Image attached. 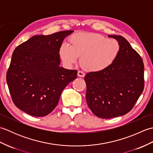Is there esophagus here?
<instances>
[{"label":"esophagus","mask_w":153,"mask_h":153,"mask_svg":"<svg viewBox=\"0 0 153 153\" xmlns=\"http://www.w3.org/2000/svg\"><path fill=\"white\" fill-rule=\"evenodd\" d=\"M85 73L83 72L82 71H78V72H77V76H78L79 77H83L85 76Z\"/></svg>","instance_id":"1"}]
</instances>
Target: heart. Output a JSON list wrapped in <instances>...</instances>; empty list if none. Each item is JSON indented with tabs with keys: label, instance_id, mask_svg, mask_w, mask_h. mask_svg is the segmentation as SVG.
<instances>
[{
	"label": "heart",
	"instance_id": "1",
	"mask_svg": "<svg viewBox=\"0 0 153 153\" xmlns=\"http://www.w3.org/2000/svg\"><path fill=\"white\" fill-rule=\"evenodd\" d=\"M120 45L118 41L98 33H80L70 39V46L62 44L60 56L68 65L76 64L81 57V64L88 71H101L108 67L118 55Z\"/></svg>",
	"mask_w": 153,
	"mask_h": 153
}]
</instances>
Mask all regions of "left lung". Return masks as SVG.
Returning <instances> with one entry per match:
<instances>
[{
  "label": "left lung",
  "instance_id": "obj_1",
  "mask_svg": "<svg viewBox=\"0 0 153 153\" xmlns=\"http://www.w3.org/2000/svg\"><path fill=\"white\" fill-rule=\"evenodd\" d=\"M116 59L105 69L87 73L86 100L93 113L108 119L123 116L134 106L144 89V64L141 56L121 35Z\"/></svg>",
  "mask_w": 153,
  "mask_h": 153
}]
</instances>
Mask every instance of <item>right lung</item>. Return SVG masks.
Returning a JSON list of instances; mask_svg holds the SVG:
<instances>
[{
	"label": "right lung",
	"instance_id": "add662e5",
	"mask_svg": "<svg viewBox=\"0 0 153 153\" xmlns=\"http://www.w3.org/2000/svg\"><path fill=\"white\" fill-rule=\"evenodd\" d=\"M74 31L35 35L13 52L6 82L14 105L31 116L43 117L55 108L77 70L60 67V48Z\"/></svg>",
	"mask_w": 153,
	"mask_h": 153
}]
</instances>
